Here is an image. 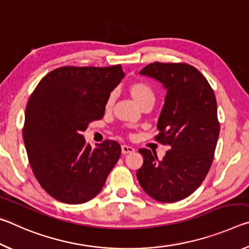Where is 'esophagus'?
Wrapping results in <instances>:
<instances>
[{"label":"esophagus","mask_w":249,"mask_h":249,"mask_svg":"<svg viewBox=\"0 0 249 249\" xmlns=\"http://www.w3.org/2000/svg\"><path fill=\"white\" fill-rule=\"evenodd\" d=\"M134 151H135V149L133 148V147L127 146V145H123V146H122V154H123V155L132 154V153H134Z\"/></svg>","instance_id":"1"}]
</instances>
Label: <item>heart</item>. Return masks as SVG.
<instances>
[{
	"mask_svg": "<svg viewBox=\"0 0 249 249\" xmlns=\"http://www.w3.org/2000/svg\"><path fill=\"white\" fill-rule=\"evenodd\" d=\"M128 92L132 98L134 99L140 107H142L144 104L150 103L154 104L156 100V94L153 88H151L148 83L145 81H135L129 84ZM115 102V93L112 92L111 94L107 96V101H105L104 107L107 111H109L113 107Z\"/></svg>",
	"mask_w": 249,
	"mask_h": 249,
	"instance_id": "1",
	"label": "heart"
}]
</instances>
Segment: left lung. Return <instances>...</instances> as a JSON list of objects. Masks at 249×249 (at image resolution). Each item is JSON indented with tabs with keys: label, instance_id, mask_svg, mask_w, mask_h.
I'll return each mask as SVG.
<instances>
[{
	"label": "left lung",
	"instance_id": "8db88e82",
	"mask_svg": "<svg viewBox=\"0 0 249 249\" xmlns=\"http://www.w3.org/2000/svg\"><path fill=\"white\" fill-rule=\"evenodd\" d=\"M141 74L167 90L155 140L170 149L161 160L149 149L138 150L144 163L136 176L149 196L172 203L192 195L212 165L220 134L216 99L204 75L188 64L153 62Z\"/></svg>",
	"mask_w": 249,
	"mask_h": 249
}]
</instances>
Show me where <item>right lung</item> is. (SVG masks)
Here are the masks:
<instances>
[{
	"instance_id": "add662e5",
	"label": "right lung",
	"mask_w": 249,
	"mask_h": 249,
	"mask_svg": "<svg viewBox=\"0 0 249 249\" xmlns=\"http://www.w3.org/2000/svg\"><path fill=\"white\" fill-rule=\"evenodd\" d=\"M124 77L121 65L60 67L37 84L23 127L29 165L41 188L68 204L90 201L102 190L121 156L117 142L87 144L83 133L105 112V101Z\"/></svg>"
}]
</instances>
